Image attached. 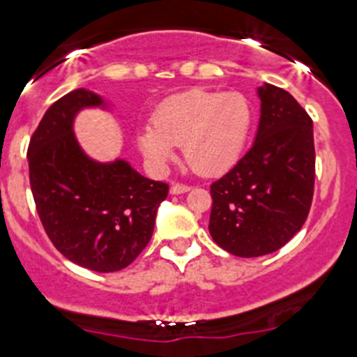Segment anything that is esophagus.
I'll return each mask as SVG.
<instances>
[{"label": "esophagus", "mask_w": 357, "mask_h": 357, "mask_svg": "<svg viewBox=\"0 0 357 357\" xmlns=\"http://www.w3.org/2000/svg\"><path fill=\"white\" fill-rule=\"evenodd\" d=\"M192 190V186L188 185H171V193L172 195H179V193H186Z\"/></svg>", "instance_id": "34e87169"}]
</instances>
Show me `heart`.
<instances>
[{"mask_svg":"<svg viewBox=\"0 0 357 357\" xmlns=\"http://www.w3.org/2000/svg\"><path fill=\"white\" fill-rule=\"evenodd\" d=\"M252 119V107L242 93L190 89L164 100L152 124L138 129L136 143L153 165H164L183 145L186 164L197 174L215 176L242 155Z\"/></svg>","mask_w":357,"mask_h":357,"instance_id":"b5f03b06","label":"heart"}]
</instances>
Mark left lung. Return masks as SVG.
I'll return each mask as SVG.
<instances>
[{
	"label": "left lung",
	"instance_id": "1",
	"mask_svg": "<svg viewBox=\"0 0 357 357\" xmlns=\"http://www.w3.org/2000/svg\"><path fill=\"white\" fill-rule=\"evenodd\" d=\"M261 119L252 149L211 185L212 240L238 257H259L301 231L314 192L312 121L289 91L257 88Z\"/></svg>",
	"mask_w": 357,
	"mask_h": 357
}]
</instances>
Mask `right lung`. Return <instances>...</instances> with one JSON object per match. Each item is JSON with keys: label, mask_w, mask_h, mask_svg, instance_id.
Instances as JSON below:
<instances>
[{"label": "right lung", "mask_w": 357, "mask_h": 357, "mask_svg": "<svg viewBox=\"0 0 357 357\" xmlns=\"http://www.w3.org/2000/svg\"><path fill=\"white\" fill-rule=\"evenodd\" d=\"M105 100L79 88L56 100L32 135L29 179L39 219L68 261L98 273L121 271L149 245L169 186L139 174L122 158L98 162L74 135L82 109Z\"/></svg>", "instance_id": "right-lung-1"}]
</instances>
